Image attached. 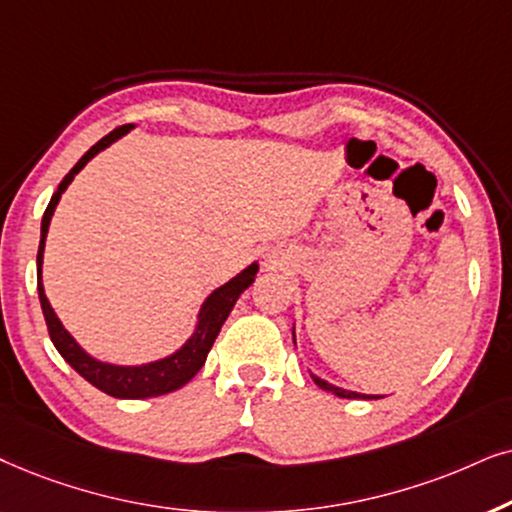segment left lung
Returning a JSON list of instances; mask_svg holds the SVG:
<instances>
[{"label":"left lung","mask_w":512,"mask_h":512,"mask_svg":"<svg viewBox=\"0 0 512 512\" xmlns=\"http://www.w3.org/2000/svg\"><path fill=\"white\" fill-rule=\"evenodd\" d=\"M292 342H295V327H292ZM311 379L316 381V386H320L323 388V391H327V393H335L337 398H381V395H365V393H356V391H346V388H339V386H335V384H330V381H325V379H320V377H316V374L311 372Z\"/></svg>","instance_id":"left-lung-1"}]
</instances>
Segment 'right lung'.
Instances as JSON below:
<instances>
[{
  "label": "right lung",
  "instance_id": "add662e5",
  "mask_svg": "<svg viewBox=\"0 0 512 512\" xmlns=\"http://www.w3.org/2000/svg\"><path fill=\"white\" fill-rule=\"evenodd\" d=\"M133 124L114 128L112 133L105 135V138L95 142V145L88 149V152L81 156L70 173L63 177L56 194L51 196L49 206H46V213L42 217V238H39V252H37V290H39V302H42V311L46 318V327H49L51 342L56 346L60 356L65 358L67 365H72V370H77L81 377H84L88 384L100 388L102 393L112 395V398L121 400H142V398H156V395L173 393L177 388H182L187 381H192L196 372L201 370L203 363H206L208 351L213 349L217 335H220L224 320L229 318L231 309H234L236 299L241 297L243 290H248L252 283H255L257 271H260V264L252 262L250 267H245L241 274H236L231 281H227L220 288L210 292L206 302L201 304L199 316H196L194 332L180 349L170 353L166 358L152 360V363L142 365H119V363H107V360H100L81 349L77 339H74L70 332L65 330V325L60 323V318L53 311L44 292L42 283V267H44V248H46V234H49L51 217L56 213V206L60 196L65 194V189L70 187L74 175L79 173L81 168L86 166L93 156H98L102 149H107L112 142L124 138L126 133L133 131Z\"/></svg>",
  "mask_w": 512,
  "mask_h": 512
}]
</instances>
